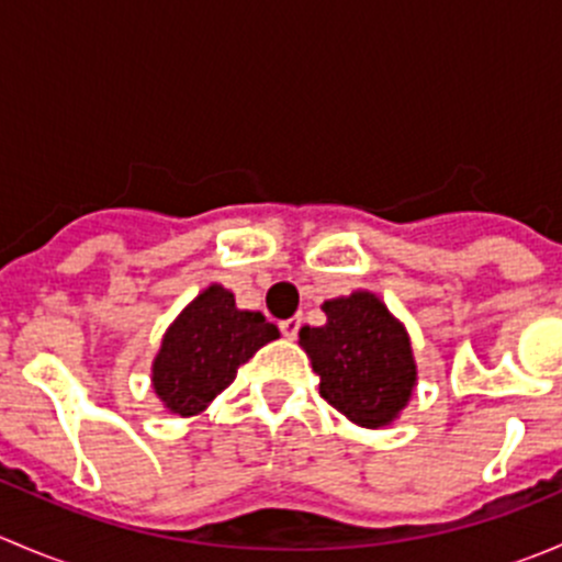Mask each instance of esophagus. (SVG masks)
<instances>
[{
  "label": "esophagus",
  "mask_w": 562,
  "mask_h": 562,
  "mask_svg": "<svg viewBox=\"0 0 562 562\" xmlns=\"http://www.w3.org/2000/svg\"><path fill=\"white\" fill-rule=\"evenodd\" d=\"M299 328H302V317H288V321L280 323L282 337H288V339H296Z\"/></svg>",
  "instance_id": "esophagus-1"
}]
</instances>
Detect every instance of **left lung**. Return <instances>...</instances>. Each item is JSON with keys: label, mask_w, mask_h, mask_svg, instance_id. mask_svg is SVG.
Returning <instances> with one entry per match:
<instances>
[{"label": "left lung", "mask_w": 562, "mask_h": 562, "mask_svg": "<svg viewBox=\"0 0 562 562\" xmlns=\"http://www.w3.org/2000/svg\"><path fill=\"white\" fill-rule=\"evenodd\" d=\"M326 326L299 331L321 375V396L359 427H386L416 389L405 326L370 291L323 302Z\"/></svg>", "instance_id": "8db88e82"}]
</instances>
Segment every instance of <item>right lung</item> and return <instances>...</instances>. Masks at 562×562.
<instances>
[{
	"instance_id": "obj_1",
	"label": "right lung",
	"mask_w": 562,
	"mask_h": 562,
	"mask_svg": "<svg viewBox=\"0 0 562 562\" xmlns=\"http://www.w3.org/2000/svg\"><path fill=\"white\" fill-rule=\"evenodd\" d=\"M280 337L260 313L236 307L234 293L209 285L168 326L151 364V386L176 416H198L234 383L255 350Z\"/></svg>"
}]
</instances>
